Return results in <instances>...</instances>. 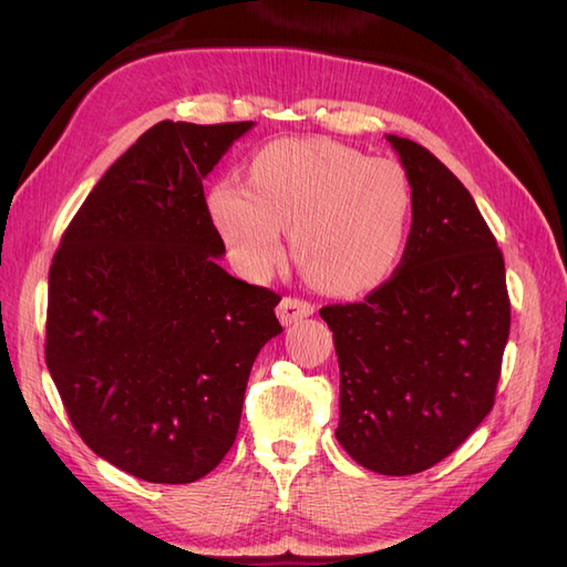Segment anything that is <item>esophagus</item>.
<instances>
[{
  "instance_id": "obj_1",
  "label": "esophagus",
  "mask_w": 567,
  "mask_h": 567,
  "mask_svg": "<svg viewBox=\"0 0 567 567\" xmlns=\"http://www.w3.org/2000/svg\"><path fill=\"white\" fill-rule=\"evenodd\" d=\"M277 315H279L284 326H290V323H296L298 319L312 317L315 305L307 302V300H300V298H284L277 307Z\"/></svg>"
}]
</instances>
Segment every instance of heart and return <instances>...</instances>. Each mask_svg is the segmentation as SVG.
Listing matches in <instances>:
<instances>
[{
  "label": "heart",
  "instance_id": "b5f03b06",
  "mask_svg": "<svg viewBox=\"0 0 567 567\" xmlns=\"http://www.w3.org/2000/svg\"><path fill=\"white\" fill-rule=\"evenodd\" d=\"M208 213L234 265L260 279L290 252L319 290L359 296L398 267L411 219V186L390 158L323 140H281L248 165V184L217 179Z\"/></svg>",
  "mask_w": 567,
  "mask_h": 567
}]
</instances>
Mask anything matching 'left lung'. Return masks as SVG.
<instances>
[{
    "mask_svg": "<svg viewBox=\"0 0 567 567\" xmlns=\"http://www.w3.org/2000/svg\"><path fill=\"white\" fill-rule=\"evenodd\" d=\"M385 140L411 186L402 262L364 302L319 317L340 367V447L373 473L414 475L489 414L511 302L502 250L468 188L421 144Z\"/></svg>",
    "mask_w": 567,
    "mask_h": 567,
    "instance_id": "1",
    "label": "left lung"
}]
</instances>
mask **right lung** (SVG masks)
I'll use <instances>...</instances> for the list:
<instances>
[{
  "label": "right lung",
  "instance_id": "obj_1",
  "mask_svg": "<svg viewBox=\"0 0 567 567\" xmlns=\"http://www.w3.org/2000/svg\"><path fill=\"white\" fill-rule=\"evenodd\" d=\"M255 123H163L96 182L49 269L47 367L115 468L186 485L225 458L279 296L219 267L203 179Z\"/></svg>",
  "mask_w": 567,
  "mask_h": 567
}]
</instances>
